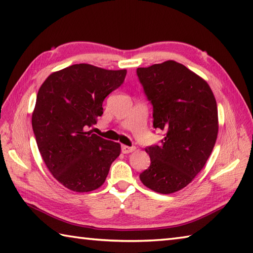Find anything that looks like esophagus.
Returning <instances> with one entry per match:
<instances>
[{
  "mask_svg": "<svg viewBox=\"0 0 253 253\" xmlns=\"http://www.w3.org/2000/svg\"><path fill=\"white\" fill-rule=\"evenodd\" d=\"M136 150V148L135 147H128V146H125V145H123L122 146V152L123 153H130V152H132V151H135Z\"/></svg>",
  "mask_w": 253,
  "mask_h": 253,
  "instance_id": "1",
  "label": "esophagus"
}]
</instances>
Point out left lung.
<instances>
[{
  "instance_id": "obj_1",
  "label": "left lung",
  "mask_w": 253,
  "mask_h": 253,
  "mask_svg": "<svg viewBox=\"0 0 253 253\" xmlns=\"http://www.w3.org/2000/svg\"><path fill=\"white\" fill-rule=\"evenodd\" d=\"M137 76L153 106V127L166 131L159 146L146 148L151 163L140 181L171 194L189 185L210 158L218 133L217 103L209 83L176 61L138 68Z\"/></svg>"
}]
</instances>
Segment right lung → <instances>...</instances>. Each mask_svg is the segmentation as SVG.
<instances>
[{
  "label": "right lung",
  "instance_id": "right-lung-1",
  "mask_svg": "<svg viewBox=\"0 0 253 253\" xmlns=\"http://www.w3.org/2000/svg\"><path fill=\"white\" fill-rule=\"evenodd\" d=\"M126 73L79 63L52 72L39 87L33 130L44 165L67 189H98L121 155L120 143L87 129L102 116L104 98L122 85Z\"/></svg>",
  "mask_w": 253,
  "mask_h": 253
}]
</instances>
